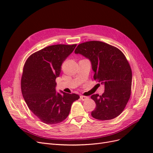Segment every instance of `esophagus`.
Here are the masks:
<instances>
[{
	"label": "esophagus",
	"mask_w": 153,
	"mask_h": 153,
	"mask_svg": "<svg viewBox=\"0 0 153 153\" xmlns=\"http://www.w3.org/2000/svg\"><path fill=\"white\" fill-rule=\"evenodd\" d=\"M88 98V97H87V96H80V99L82 100V101H85L86 100H87Z\"/></svg>",
	"instance_id": "34e87169"
}]
</instances>
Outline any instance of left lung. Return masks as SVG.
<instances>
[{
  "label": "left lung",
  "instance_id": "8db88e82",
  "mask_svg": "<svg viewBox=\"0 0 153 153\" xmlns=\"http://www.w3.org/2000/svg\"><path fill=\"white\" fill-rule=\"evenodd\" d=\"M75 53L89 60L94 80L105 86L102 95L93 94L91 97L96 103L92 116L101 121L117 117L131 94L132 73L124 55L116 47L98 41L78 45Z\"/></svg>",
  "mask_w": 153,
  "mask_h": 153
}]
</instances>
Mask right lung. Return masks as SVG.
<instances>
[{
	"label": "right lung",
	"mask_w": 153,
	"mask_h": 153,
	"mask_svg": "<svg viewBox=\"0 0 153 153\" xmlns=\"http://www.w3.org/2000/svg\"><path fill=\"white\" fill-rule=\"evenodd\" d=\"M76 45H55L38 51L27 59L23 70L21 89L29 108L45 124H54L68 116L76 94L56 92L55 82L63 61Z\"/></svg>",
	"instance_id": "add662e5"
}]
</instances>
